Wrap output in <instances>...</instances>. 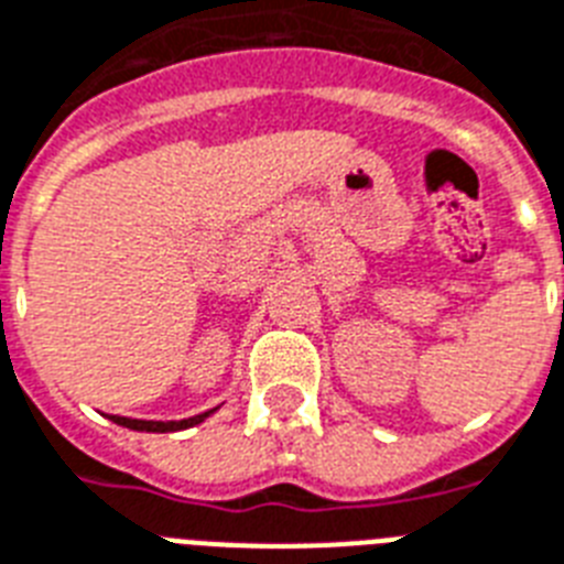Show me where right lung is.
<instances>
[{"mask_svg":"<svg viewBox=\"0 0 564 564\" xmlns=\"http://www.w3.org/2000/svg\"><path fill=\"white\" fill-rule=\"evenodd\" d=\"M219 409V405H217ZM217 409L210 411H203V414L196 416H187V420H132V416H118V414H109V420L118 425H123V429H132V432H153V434H171V432H185V429H194V425L205 423L210 414Z\"/></svg>","mask_w":564,"mask_h":564,"instance_id":"add662e5","label":"right lung"}]
</instances>
